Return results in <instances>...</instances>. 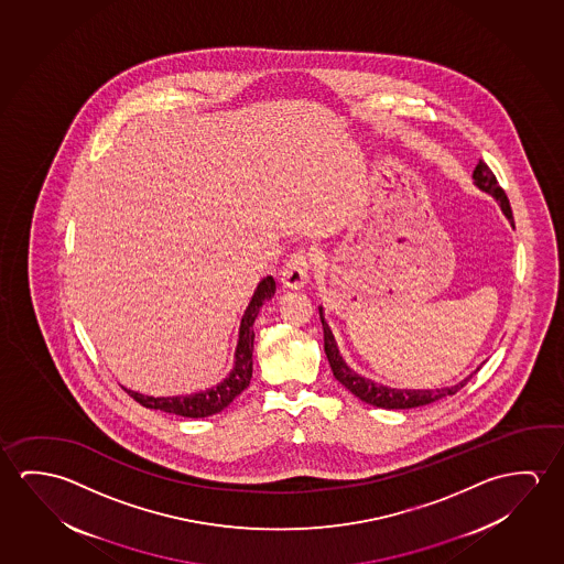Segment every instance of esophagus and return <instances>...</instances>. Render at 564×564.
<instances>
[{"instance_id": "esophagus-1", "label": "esophagus", "mask_w": 564, "mask_h": 564, "mask_svg": "<svg viewBox=\"0 0 564 564\" xmlns=\"http://www.w3.org/2000/svg\"><path fill=\"white\" fill-rule=\"evenodd\" d=\"M312 262L313 254L310 251H305V249H300L294 254H290L284 269L280 272L282 284L288 288L304 286L305 282H307V272H310Z\"/></svg>"}]
</instances>
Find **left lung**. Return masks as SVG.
<instances>
[{
    "mask_svg": "<svg viewBox=\"0 0 564 564\" xmlns=\"http://www.w3.org/2000/svg\"><path fill=\"white\" fill-rule=\"evenodd\" d=\"M473 178L474 184H476L478 188L488 192V194H492V196L500 202L503 214L508 215L510 221H513L510 199L506 196V192H503V188L498 184V178L494 176V172L490 171V166H488L486 162L480 161L476 164ZM319 315H322V310H319ZM322 325L323 349H325V355H327V360H329L333 376H335L347 390H350L357 398H360L362 402L376 405V408L408 410V408H417V405H425V403L437 402V400L445 398V395H453V393L458 392V390L470 380V378H466L460 384L451 386V388H441V390H438V388L437 390H400V388H388V386L376 384L372 380L362 378V376L357 375L355 370H350V368L345 365V360L340 358L339 349H337V345H335V339H333L329 325L323 322V315Z\"/></svg>",
    "mask_w": 564,
    "mask_h": 564,
    "instance_id": "left-lung-1",
    "label": "left lung"
}]
</instances>
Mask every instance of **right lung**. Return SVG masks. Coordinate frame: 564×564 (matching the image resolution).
<instances>
[{"label": "right lung", "mask_w": 564, "mask_h": 564, "mask_svg": "<svg viewBox=\"0 0 564 564\" xmlns=\"http://www.w3.org/2000/svg\"><path fill=\"white\" fill-rule=\"evenodd\" d=\"M276 292V282L274 278L267 276L260 282L257 292L252 295L251 304L242 315L241 333H239V345L235 352V368L229 378L215 386L206 392L189 393V395H174V398H152L143 393L126 390L134 402L141 403L144 408L151 410H161V412L176 413L182 417H207L225 410L229 403L251 384L252 378V340L254 332L252 325L260 312V305L270 300Z\"/></svg>", "instance_id": "add662e5"}]
</instances>
